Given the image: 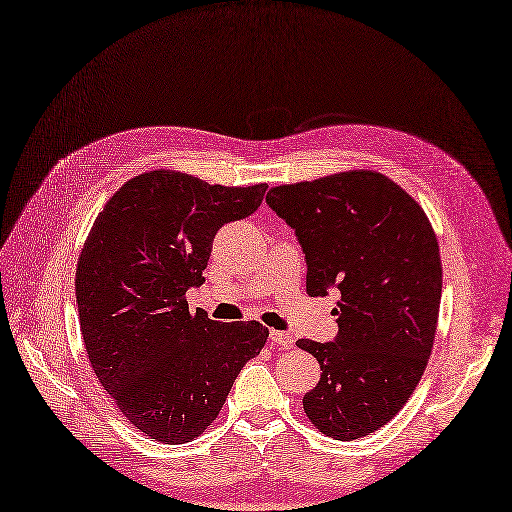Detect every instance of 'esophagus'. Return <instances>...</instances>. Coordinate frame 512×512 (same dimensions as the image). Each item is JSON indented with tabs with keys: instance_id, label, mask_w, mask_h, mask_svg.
<instances>
[{
	"instance_id": "obj_1",
	"label": "esophagus",
	"mask_w": 512,
	"mask_h": 512,
	"mask_svg": "<svg viewBox=\"0 0 512 512\" xmlns=\"http://www.w3.org/2000/svg\"><path fill=\"white\" fill-rule=\"evenodd\" d=\"M270 343H273L275 347H279V350H290L292 347V336L288 332H281V330H270Z\"/></svg>"
}]
</instances>
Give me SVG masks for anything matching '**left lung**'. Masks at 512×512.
I'll list each match as a JSON object with an SVG mask.
<instances>
[{"label":"left lung","mask_w":512,"mask_h":512,"mask_svg":"<svg viewBox=\"0 0 512 512\" xmlns=\"http://www.w3.org/2000/svg\"><path fill=\"white\" fill-rule=\"evenodd\" d=\"M266 202L299 239L308 295L341 292L336 339L297 341L321 365L303 411L334 440L369 436L409 400L431 356L442 297L436 233L378 171L281 184Z\"/></svg>","instance_id":"left-lung-1"}]
</instances>
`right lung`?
Listing matches in <instances>:
<instances>
[{
    "mask_svg": "<svg viewBox=\"0 0 512 512\" xmlns=\"http://www.w3.org/2000/svg\"><path fill=\"white\" fill-rule=\"evenodd\" d=\"M266 184L222 187L180 171L125 182L96 217L76 266L85 352L123 416L162 444L198 438L268 339L257 321L189 312L213 237L262 204Z\"/></svg>",
    "mask_w": 512,
    "mask_h": 512,
    "instance_id": "right-lung-1",
    "label": "right lung"
}]
</instances>
